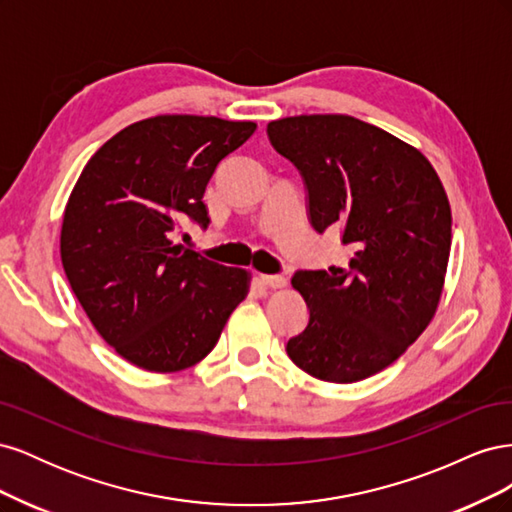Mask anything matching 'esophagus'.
I'll list each match as a JSON object with an SVG mask.
<instances>
[{
	"instance_id": "esophagus-1",
	"label": "esophagus",
	"mask_w": 512,
	"mask_h": 512,
	"mask_svg": "<svg viewBox=\"0 0 512 512\" xmlns=\"http://www.w3.org/2000/svg\"><path fill=\"white\" fill-rule=\"evenodd\" d=\"M262 286H269V288H282L286 286V280L282 275H260L258 277Z\"/></svg>"
}]
</instances>
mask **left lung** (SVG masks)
<instances>
[{
  "instance_id": "8db88e82",
  "label": "left lung",
  "mask_w": 512,
  "mask_h": 512,
  "mask_svg": "<svg viewBox=\"0 0 512 512\" xmlns=\"http://www.w3.org/2000/svg\"><path fill=\"white\" fill-rule=\"evenodd\" d=\"M307 190L309 222L342 228L348 267L297 271L309 307L292 363L324 382H359L397 361L436 314L451 254V205L421 151L350 115L267 126Z\"/></svg>"
}]
</instances>
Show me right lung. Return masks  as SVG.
<instances>
[{
    "instance_id": "obj_1",
    "label": "right lung",
    "mask_w": 512,
    "mask_h": 512,
    "mask_svg": "<svg viewBox=\"0 0 512 512\" xmlns=\"http://www.w3.org/2000/svg\"><path fill=\"white\" fill-rule=\"evenodd\" d=\"M254 121L158 115L117 132L76 181L61 265L91 324L132 365L168 374L218 344L250 273L170 241L185 218L209 224L203 194Z\"/></svg>"
}]
</instances>
